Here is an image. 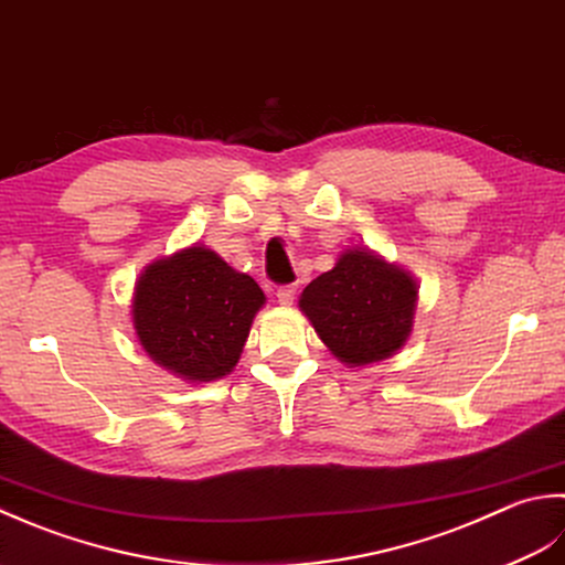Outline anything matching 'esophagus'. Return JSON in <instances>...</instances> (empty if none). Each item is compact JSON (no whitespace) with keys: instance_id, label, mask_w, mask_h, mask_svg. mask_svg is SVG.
<instances>
[{"instance_id":"1","label":"esophagus","mask_w":565,"mask_h":565,"mask_svg":"<svg viewBox=\"0 0 565 565\" xmlns=\"http://www.w3.org/2000/svg\"><path fill=\"white\" fill-rule=\"evenodd\" d=\"M295 292H297V287L295 285H282V287H278V302L282 305V307H290L292 302H295Z\"/></svg>"}]
</instances>
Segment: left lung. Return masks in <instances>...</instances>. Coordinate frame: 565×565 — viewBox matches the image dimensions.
Segmentation results:
<instances>
[{
	"label": "left lung",
	"mask_w": 565,
	"mask_h": 565,
	"mask_svg": "<svg viewBox=\"0 0 565 565\" xmlns=\"http://www.w3.org/2000/svg\"><path fill=\"white\" fill-rule=\"evenodd\" d=\"M419 282L412 270L367 246H347L333 268L299 295V312L349 367L393 359L412 337Z\"/></svg>",
	"instance_id": "left-lung-1"
}]
</instances>
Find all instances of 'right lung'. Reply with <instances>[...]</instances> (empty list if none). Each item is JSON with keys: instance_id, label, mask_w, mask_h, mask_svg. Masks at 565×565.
I'll return each mask as SVG.
<instances>
[{"instance_id": "obj_1", "label": "right lung", "mask_w": 565, "mask_h": 565, "mask_svg": "<svg viewBox=\"0 0 565 565\" xmlns=\"http://www.w3.org/2000/svg\"><path fill=\"white\" fill-rule=\"evenodd\" d=\"M266 295L204 244L158 256L136 278L131 324L148 359L190 385L234 371Z\"/></svg>"}]
</instances>
